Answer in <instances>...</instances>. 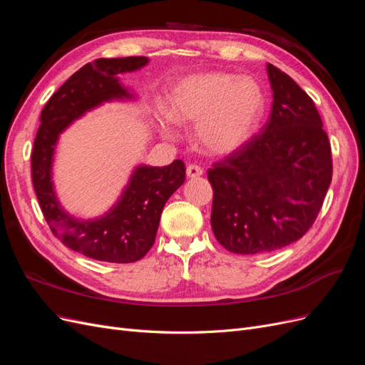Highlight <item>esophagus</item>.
<instances>
[{
	"label": "esophagus",
	"mask_w": 365,
	"mask_h": 365,
	"mask_svg": "<svg viewBox=\"0 0 365 365\" xmlns=\"http://www.w3.org/2000/svg\"><path fill=\"white\" fill-rule=\"evenodd\" d=\"M202 173H204V170L196 164H189V165H187V169H185L187 178H197V176H201Z\"/></svg>",
	"instance_id": "obj_1"
}]
</instances>
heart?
<instances>
[{
	"label": "heart",
	"mask_w": 365,
	"mask_h": 365,
	"mask_svg": "<svg viewBox=\"0 0 365 365\" xmlns=\"http://www.w3.org/2000/svg\"><path fill=\"white\" fill-rule=\"evenodd\" d=\"M262 88L250 77L201 73L176 82L165 96L158 126L172 135L170 123L193 125L195 140L205 152L225 155L251 137L263 113Z\"/></svg>",
	"instance_id": "obj_1"
}]
</instances>
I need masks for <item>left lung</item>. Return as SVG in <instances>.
Listing matches in <instances>:
<instances>
[{"label": "left lung", "mask_w": 365, "mask_h": 365, "mask_svg": "<svg viewBox=\"0 0 365 365\" xmlns=\"http://www.w3.org/2000/svg\"><path fill=\"white\" fill-rule=\"evenodd\" d=\"M267 68L268 123L208 169L213 233L236 254L269 252L303 237L332 181L330 141L314 101L288 74Z\"/></svg>", "instance_id": "obj_1"}]
</instances>
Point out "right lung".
I'll use <instances>...</instances> for the list:
<instances>
[{
  "mask_svg": "<svg viewBox=\"0 0 365 365\" xmlns=\"http://www.w3.org/2000/svg\"><path fill=\"white\" fill-rule=\"evenodd\" d=\"M145 56L97 59L76 71L41 113L31 150V181L42 215L65 247L102 262L132 263L155 242L164 204L185 180V165L175 160L164 168L138 165L118 202L97 219L73 217L61 207L51 181L53 153L61 132L86 111L114 98H132L117 74L135 71Z\"/></svg>",
  "mask_w": 365,
  "mask_h": 365,
  "instance_id": "obj_1",
  "label": "right lung"
}]
</instances>
